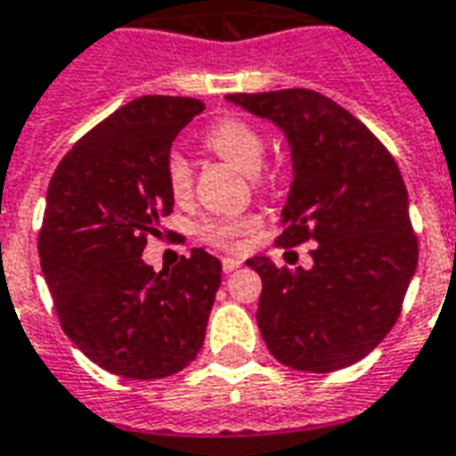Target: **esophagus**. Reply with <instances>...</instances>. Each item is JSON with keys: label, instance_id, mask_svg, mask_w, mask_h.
<instances>
[{"label": "esophagus", "instance_id": "1", "mask_svg": "<svg viewBox=\"0 0 456 456\" xmlns=\"http://www.w3.org/2000/svg\"><path fill=\"white\" fill-rule=\"evenodd\" d=\"M240 265H242V261H237V258H224V261H221L224 273H232V270H237Z\"/></svg>", "mask_w": 456, "mask_h": 456}]
</instances>
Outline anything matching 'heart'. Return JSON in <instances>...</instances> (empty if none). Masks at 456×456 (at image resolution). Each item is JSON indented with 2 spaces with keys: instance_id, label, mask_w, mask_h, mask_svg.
<instances>
[{
  "instance_id": "obj_1",
  "label": "heart",
  "mask_w": 456,
  "mask_h": 456,
  "mask_svg": "<svg viewBox=\"0 0 456 456\" xmlns=\"http://www.w3.org/2000/svg\"><path fill=\"white\" fill-rule=\"evenodd\" d=\"M205 144L216 156L231 160L244 172H256L261 167L263 153H265V139L251 123L244 118H224L214 123L205 134ZM165 179H167L169 193L176 200H183L193 188V167L179 151H172L165 160ZM256 183H265L263 176H256ZM261 219L254 214L240 216V219H207L200 225V237L207 244L219 247L224 251H240L244 247V237L258 228Z\"/></svg>"
}]
</instances>
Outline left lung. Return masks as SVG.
<instances>
[{"instance_id":"obj_1","label":"left lung","mask_w":456,"mask_h":456,"mask_svg":"<svg viewBox=\"0 0 456 456\" xmlns=\"http://www.w3.org/2000/svg\"><path fill=\"white\" fill-rule=\"evenodd\" d=\"M270 118L291 146L293 182L277 244L317 242L312 268L251 258L263 291L256 322L274 359L333 372L361 361L394 329L419 244L408 188L387 146L317 90L225 95Z\"/></svg>"}]
</instances>
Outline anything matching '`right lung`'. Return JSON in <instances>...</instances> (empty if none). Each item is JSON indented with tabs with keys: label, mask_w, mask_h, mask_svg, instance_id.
<instances>
[{
	"label": "right lung",
	"mask_w": 456,
	"mask_h": 456,
	"mask_svg": "<svg viewBox=\"0 0 456 456\" xmlns=\"http://www.w3.org/2000/svg\"><path fill=\"white\" fill-rule=\"evenodd\" d=\"M202 109L193 97L127 102L71 146L48 183L37 247L60 326L120 378L175 375L205 342L219 258L193 249L169 274L142 261L175 205L165 179L172 142Z\"/></svg>",
	"instance_id": "right-lung-1"
}]
</instances>
